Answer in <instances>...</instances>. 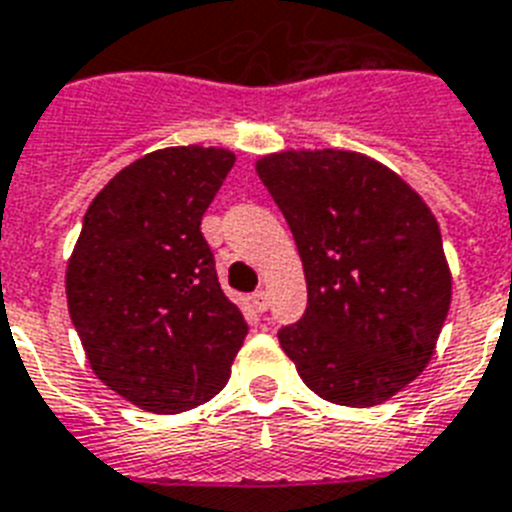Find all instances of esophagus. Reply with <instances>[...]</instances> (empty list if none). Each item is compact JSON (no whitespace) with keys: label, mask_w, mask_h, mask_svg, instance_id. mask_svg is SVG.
Listing matches in <instances>:
<instances>
[{"label":"esophagus","mask_w":512,"mask_h":512,"mask_svg":"<svg viewBox=\"0 0 512 512\" xmlns=\"http://www.w3.org/2000/svg\"><path fill=\"white\" fill-rule=\"evenodd\" d=\"M251 306L259 311V314H264L266 308H269V293L266 290H256V293L251 295Z\"/></svg>","instance_id":"obj_1"}]
</instances>
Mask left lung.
<instances>
[{"label": "left lung", "mask_w": 512, "mask_h": 512, "mask_svg": "<svg viewBox=\"0 0 512 512\" xmlns=\"http://www.w3.org/2000/svg\"><path fill=\"white\" fill-rule=\"evenodd\" d=\"M301 253L308 306L277 332L303 382L337 405L384 403L424 371L453 280L429 206L353 151L259 159Z\"/></svg>", "instance_id": "obj_1"}]
</instances>
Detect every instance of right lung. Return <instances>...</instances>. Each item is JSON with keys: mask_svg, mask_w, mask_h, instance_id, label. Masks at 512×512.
Instances as JSON below:
<instances>
[{"mask_svg": "<svg viewBox=\"0 0 512 512\" xmlns=\"http://www.w3.org/2000/svg\"><path fill=\"white\" fill-rule=\"evenodd\" d=\"M235 154L175 146L114 175L88 206L67 264V306L109 390L151 413L206 403L248 335L222 293L201 217Z\"/></svg>", "mask_w": 512, "mask_h": 512, "instance_id": "right-lung-1", "label": "right lung"}]
</instances>
